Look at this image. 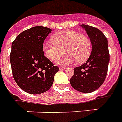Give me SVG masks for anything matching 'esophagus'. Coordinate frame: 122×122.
Segmentation results:
<instances>
[{
  "label": "esophagus",
  "instance_id": "1",
  "mask_svg": "<svg viewBox=\"0 0 122 122\" xmlns=\"http://www.w3.org/2000/svg\"><path fill=\"white\" fill-rule=\"evenodd\" d=\"M66 67H62V66H60L59 70H65Z\"/></svg>",
  "mask_w": 122,
  "mask_h": 122
}]
</instances>
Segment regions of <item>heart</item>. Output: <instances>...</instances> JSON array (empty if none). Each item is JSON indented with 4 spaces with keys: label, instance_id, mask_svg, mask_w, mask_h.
<instances>
[{
    "label": "heart",
    "instance_id": "b5f03b06",
    "mask_svg": "<svg viewBox=\"0 0 122 122\" xmlns=\"http://www.w3.org/2000/svg\"><path fill=\"white\" fill-rule=\"evenodd\" d=\"M51 41L43 45L44 54L52 61L56 60L67 52V56L58 62L69 64L78 61L84 62L90 56L91 43L83 34L72 30L57 32L51 37ZM65 51H64V49Z\"/></svg>",
    "mask_w": 122,
    "mask_h": 122
}]
</instances>
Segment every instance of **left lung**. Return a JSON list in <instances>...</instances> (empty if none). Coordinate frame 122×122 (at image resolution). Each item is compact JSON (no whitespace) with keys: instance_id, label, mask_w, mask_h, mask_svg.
I'll use <instances>...</instances> for the list:
<instances>
[{"instance_id":"8db88e82","label":"left lung","mask_w":122,"mask_h":122,"mask_svg":"<svg viewBox=\"0 0 122 122\" xmlns=\"http://www.w3.org/2000/svg\"><path fill=\"white\" fill-rule=\"evenodd\" d=\"M92 44V51L87 62L74 68L70 82L74 89L89 93L101 87L107 77L110 54L108 40L103 33L94 27L82 24Z\"/></svg>"}]
</instances>
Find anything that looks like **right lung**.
<instances>
[{
	"label": "right lung",
	"mask_w": 122,
	"mask_h": 122,
	"mask_svg": "<svg viewBox=\"0 0 122 122\" xmlns=\"http://www.w3.org/2000/svg\"><path fill=\"white\" fill-rule=\"evenodd\" d=\"M52 29L36 26L25 30L12 44L10 60L14 79L19 87L33 95L51 87L58 71L43 51L44 41Z\"/></svg>",
	"instance_id": "obj_1"
}]
</instances>
